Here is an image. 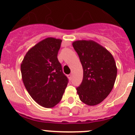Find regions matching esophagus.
Listing matches in <instances>:
<instances>
[{
  "label": "esophagus",
  "mask_w": 135,
  "mask_h": 135,
  "mask_svg": "<svg viewBox=\"0 0 135 135\" xmlns=\"http://www.w3.org/2000/svg\"><path fill=\"white\" fill-rule=\"evenodd\" d=\"M68 77H69V79H70V80H71V79H72V75H68Z\"/></svg>",
  "instance_id": "1"
}]
</instances>
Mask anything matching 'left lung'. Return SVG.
I'll use <instances>...</instances> for the list:
<instances>
[{
	"label": "left lung",
	"instance_id": "obj_1",
	"mask_svg": "<svg viewBox=\"0 0 135 135\" xmlns=\"http://www.w3.org/2000/svg\"><path fill=\"white\" fill-rule=\"evenodd\" d=\"M83 69V79L76 88L80 100L94 106L107 97L117 75L115 61L109 50L93 41H76L73 43Z\"/></svg>",
	"mask_w": 135,
	"mask_h": 135
}]
</instances>
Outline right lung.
Masks as SVG:
<instances>
[{
    "mask_svg": "<svg viewBox=\"0 0 135 135\" xmlns=\"http://www.w3.org/2000/svg\"><path fill=\"white\" fill-rule=\"evenodd\" d=\"M62 40L49 37L31 48L21 65L25 88L36 103L54 107L62 99L68 84L57 59Z\"/></svg>",
    "mask_w": 135,
    "mask_h": 135,
    "instance_id": "right-lung-1",
    "label": "right lung"
}]
</instances>
